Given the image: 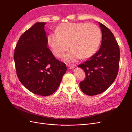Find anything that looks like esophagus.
I'll list each match as a JSON object with an SVG mask.
<instances>
[{
	"mask_svg": "<svg viewBox=\"0 0 132 132\" xmlns=\"http://www.w3.org/2000/svg\"><path fill=\"white\" fill-rule=\"evenodd\" d=\"M68 70H70V69H73L74 68V66L72 65H68Z\"/></svg>",
	"mask_w": 132,
	"mask_h": 132,
	"instance_id": "obj_1",
	"label": "esophagus"
}]
</instances>
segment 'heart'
Segmentation results:
<instances>
[{
    "mask_svg": "<svg viewBox=\"0 0 132 132\" xmlns=\"http://www.w3.org/2000/svg\"><path fill=\"white\" fill-rule=\"evenodd\" d=\"M101 39L99 27L94 23L84 22L62 23L58 26L57 32L49 34L47 38L48 44L58 58L63 56L70 45L71 49L64 57V61L69 63L92 56L97 51Z\"/></svg>",
    "mask_w": 132,
    "mask_h": 132,
    "instance_id": "1",
    "label": "heart"
}]
</instances>
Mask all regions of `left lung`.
Returning <instances> with one entry per match:
<instances>
[{"mask_svg":"<svg viewBox=\"0 0 132 132\" xmlns=\"http://www.w3.org/2000/svg\"><path fill=\"white\" fill-rule=\"evenodd\" d=\"M102 32L99 50L87 61L78 65L85 71L86 78L80 82V87L87 95L101 94L111 85L118 72L120 53L113 34L98 22Z\"/></svg>","mask_w":132,"mask_h":132,"instance_id":"obj_1","label":"left lung"}]
</instances>
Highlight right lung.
I'll return each instance as SVG.
<instances>
[{"mask_svg": "<svg viewBox=\"0 0 132 132\" xmlns=\"http://www.w3.org/2000/svg\"><path fill=\"white\" fill-rule=\"evenodd\" d=\"M46 22H36L20 37L14 59L20 81L38 95L53 94L67 71L65 63L56 59L47 47Z\"/></svg>", "mask_w": 132, "mask_h": 132, "instance_id": "right-lung-1", "label": "right lung"}]
</instances>
